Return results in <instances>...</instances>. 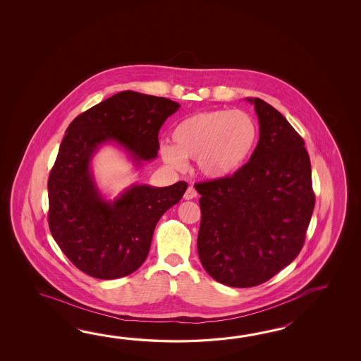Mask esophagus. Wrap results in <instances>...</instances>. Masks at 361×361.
Masks as SVG:
<instances>
[{"mask_svg":"<svg viewBox=\"0 0 361 361\" xmlns=\"http://www.w3.org/2000/svg\"><path fill=\"white\" fill-rule=\"evenodd\" d=\"M183 197L184 200L195 199V197H197V192H196V190H195L193 187H188V188H187V191L184 193Z\"/></svg>","mask_w":361,"mask_h":361,"instance_id":"1","label":"esophagus"}]
</instances>
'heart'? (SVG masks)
Here are the masks:
<instances>
[{
	"label": "heart",
	"mask_w": 361,
	"mask_h": 361,
	"mask_svg": "<svg viewBox=\"0 0 361 361\" xmlns=\"http://www.w3.org/2000/svg\"><path fill=\"white\" fill-rule=\"evenodd\" d=\"M259 140V128L244 111L214 109L188 116L173 128L171 143H162L160 156L171 169L183 170L196 160L201 176L226 179L243 169Z\"/></svg>",
	"instance_id": "1"
}]
</instances>
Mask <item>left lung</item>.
<instances>
[{
  "mask_svg": "<svg viewBox=\"0 0 361 361\" xmlns=\"http://www.w3.org/2000/svg\"><path fill=\"white\" fill-rule=\"evenodd\" d=\"M259 121V140L235 176L195 184L200 197L197 252L221 284L252 288L300 254L314 212L311 162L305 142L277 109L246 98Z\"/></svg>",
  "mask_w": 361,
  "mask_h": 361,
  "instance_id": "left-lung-1",
  "label": "left lung"
}]
</instances>
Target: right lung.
Listing matches in <instances>:
<instances>
[{
	"label": "right lung",
	"instance_id": "1",
	"mask_svg": "<svg viewBox=\"0 0 361 361\" xmlns=\"http://www.w3.org/2000/svg\"><path fill=\"white\" fill-rule=\"evenodd\" d=\"M179 107L166 98L126 90L69 123L47 182L49 227L61 252L86 275L112 280L137 271L156 224L188 187L135 183L108 200L94 178V156L102 146L115 145L139 169L157 157L160 128Z\"/></svg>",
	"mask_w": 361,
	"mask_h": 361
}]
</instances>
